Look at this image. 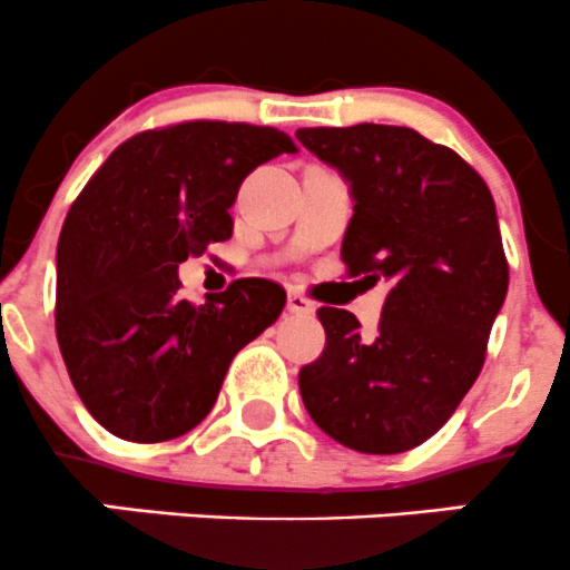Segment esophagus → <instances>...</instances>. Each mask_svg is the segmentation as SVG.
Masks as SVG:
<instances>
[{
  "instance_id": "esophagus-1",
  "label": "esophagus",
  "mask_w": 570,
  "mask_h": 570,
  "mask_svg": "<svg viewBox=\"0 0 570 570\" xmlns=\"http://www.w3.org/2000/svg\"><path fill=\"white\" fill-rule=\"evenodd\" d=\"M286 308H289L292 314H297V316L314 314V303H311L308 297H303L301 292H289V297H286Z\"/></svg>"
}]
</instances>
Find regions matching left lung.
Wrapping results in <instances>:
<instances>
[{
	"instance_id": "obj_1",
	"label": "left lung",
	"mask_w": 570,
	"mask_h": 570,
	"mask_svg": "<svg viewBox=\"0 0 570 570\" xmlns=\"http://www.w3.org/2000/svg\"><path fill=\"white\" fill-rule=\"evenodd\" d=\"M297 139L350 183V275L391 284L374 335L350 311H316L327 341L301 368L303 404L352 451L404 453L445 426L483 368L508 292L494 199L466 160L412 128H301Z\"/></svg>"
}]
</instances>
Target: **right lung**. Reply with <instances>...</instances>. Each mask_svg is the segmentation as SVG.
I'll list each match as a JSON object with an SVG mask.
<instances>
[{
    "mask_svg": "<svg viewBox=\"0 0 570 570\" xmlns=\"http://www.w3.org/2000/svg\"><path fill=\"white\" fill-rule=\"evenodd\" d=\"M275 128L194 122L144 130L109 155L57 245V341L89 415L114 436L166 442L199 426L232 357L284 311V286L239 278L205 305L177 267L232 237L243 179L295 153Z\"/></svg>",
    "mask_w": 570,
    "mask_h": 570,
    "instance_id": "1",
    "label": "right lung"
}]
</instances>
